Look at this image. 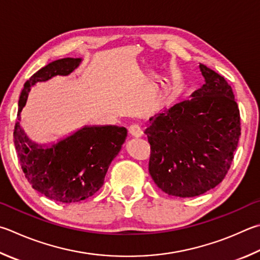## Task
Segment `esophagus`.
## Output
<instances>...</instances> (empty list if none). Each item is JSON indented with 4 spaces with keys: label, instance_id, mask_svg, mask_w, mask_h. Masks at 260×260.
I'll return each instance as SVG.
<instances>
[{
    "label": "esophagus",
    "instance_id": "34e87169",
    "mask_svg": "<svg viewBox=\"0 0 260 260\" xmlns=\"http://www.w3.org/2000/svg\"><path fill=\"white\" fill-rule=\"evenodd\" d=\"M128 134L132 138H141L142 136V129L138 125H131L128 127Z\"/></svg>",
    "mask_w": 260,
    "mask_h": 260
}]
</instances>
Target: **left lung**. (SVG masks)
<instances>
[{
    "label": "left lung",
    "mask_w": 260,
    "mask_h": 260,
    "mask_svg": "<svg viewBox=\"0 0 260 260\" xmlns=\"http://www.w3.org/2000/svg\"><path fill=\"white\" fill-rule=\"evenodd\" d=\"M205 84L150 118L149 172L169 196L192 198L223 181L241 135L240 110L223 76L199 64Z\"/></svg>",
    "instance_id": "8db88e82"
}]
</instances>
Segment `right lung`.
I'll return each instance as SVG.
<instances>
[{
	"instance_id": "right-lung-1",
	"label": "right lung",
	"mask_w": 260,
	"mask_h": 260,
	"mask_svg": "<svg viewBox=\"0 0 260 260\" xmlns=\"http://www.w3.org/2000/svg\"><path fill=\"white\" fill-rule=\"evenodd\" d=\"M81 61L79 58L59 59L32 75L19 98L18 120L30 86L56 75H69ZM126 136L125 127L85 126L58 143L45 146L31 142L19 121L13 131L19 162L28 182L46 198L62 204L85 200L100 190Z\"/></svg>"
}]
</instances>
